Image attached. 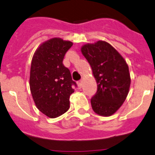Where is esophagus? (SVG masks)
I'll list each match as a JSON object with an SVG mask.
<instances>
[{
	"mask_svg": "<svg viewBox=\"0 0 155 155\" xmlns=\"http://www.w3.org/2000/svg\"><path fill=\"white\" fill-rule=\"evenodd\" d=\"M77 84H78V87L80 89L82 87V86H83V81H82V80H79V81L77 82Z\"/></svg>",
	"mask_w": 155,
	"mask_h": 155,
	"instance_id": "1",
	"label": "esophagus"
}]
</instances>
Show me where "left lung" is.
I'll list each match as a JSON object with an SVG mask.
<instances>
[{
	"label": "left lung",
	"mask_w": 155,
	"mask_h": 155,
	"mask_svg": "<svg viewBox=\"0 0 155 155\" xmlns=\"http://www.w3.org/2000/svg\"><path fill=\"white\" fill-rule=\"evenodd\" d=\"M91 64L97 84L91 98L94 112L102 116L113 115L126 100L130 86L129 67L120 54L105 41L87 44L81 48Z\"/></svg>",
	"instance_id": "obj_1"
}]
</instances>
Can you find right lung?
I'll list each match as a JSON object with an SVG mask.
<instances>
[{
  "instance_id": "1",
  "label": "right lung",
  "mask_w": 155,
  "mask_h": 155,
  "mask_svg": "<svg viewBox=\"0 0 155 155\" xmlns=\"http://www.w3.org/2000/svg\"><path fill=\"white\" fill-rule=\"evenodd\" d=\"M72 43L53 38L42 44L32 59L29 87L37 107L49 118H57L69 108L76 82L62 61Z\"/></svg>"
}]
</instances>
